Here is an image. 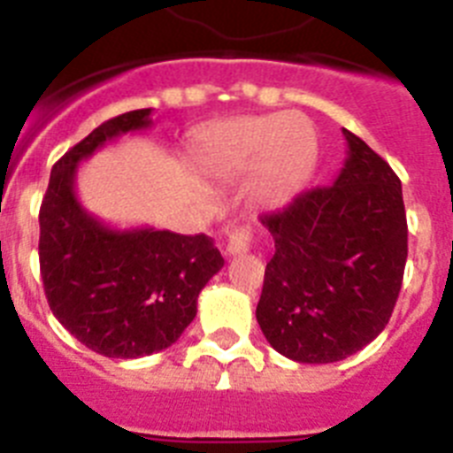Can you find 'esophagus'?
I'll list each match as a JSON object with an SVG mask.
<instances>
[{"mask_svg": "<svg viewBox=\"0 0 453 453\" xmlns=\"http://www.w3.org/2000/svg\"><path fill=\"white\" fill-rule=\"evenodd\" d=\"M251 247V229L250 226H238L229 234L226 238V254L229 256H240L247 254Z\"/></svg>", "mask_w": 453, "mask_h": 453, "instance_id": "esophagus-1", "label": "esophagus"}]
</instances>
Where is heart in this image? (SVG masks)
Listing matches in <instances>:
<instances>
[{"label":"heart","mask_w":453,"mask_h":453,"mask_svg":"<svg viewBox=\"0 0 453 453\" xmlns=\"http://www.w3.org/2000/svg\"><path fill=\"white\" fill-rule=\"evenodd\" d=\"M197 163L215 179H235L254 167L256 192L283 203L306 186L318 163V135L302 113L247 115L203 135Z\"/></svg>","instance_id":"b5f03b06"}]
</instances>
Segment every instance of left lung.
Returning <instances> with one entry per match:
<instances>
[{
	"instance_id": "left-lung-1",
	"label": "left lung",
	"mask_w": 453,
	"mask_h": 453,
	"mask_svg": "<svg viewBox=\"0 0 453 453\" xmlns=\"http://www.w3.org/2000/svg\"><path fill=\"white\" fill-rule=\"evenodd\" d=\"M345 165L283 211L261 215L274 238L256 319L297 363H335L386 329L402 290L408 226L402 181L358 135L342 129Z\"/></svg>"
}]
</instances>
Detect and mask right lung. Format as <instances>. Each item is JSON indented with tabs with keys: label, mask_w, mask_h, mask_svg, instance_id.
I'll return each mask as SVG.
<instances>
[{
	"label": "right lung",
	"mask_w": 453,
	"mask_h": 453,
	"mask_svg": "<svg viewBox=\"0 0 453 453\" xmlns=\"http://www.w3.org/2000/svg\"><path fill=\"white\" fill-rule=\"evenodd\" d=\"M151 108L108 119L51 167L40 206V274L56 319L88 349L140 358L174 345L224 258L213 238L111 229L74 192L79 163L108 140L151 127Z\"/></svg>",
	"instance_id": "right-lung-1"
}]
</instances>
